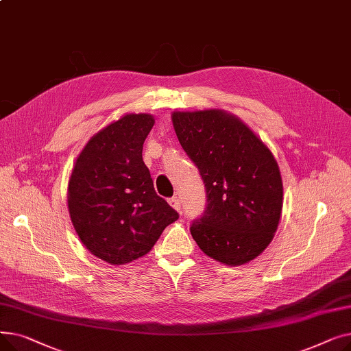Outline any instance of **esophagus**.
Instances as JSON below:
<instances>
[{
	"label": "esophagus",
	"mask_w": 351,
	"mask_h": 351,
	"mask_svg": "<svg viewBox=\"0 0 351 351\" xmlns=\"http://www.w3.org/2000/svg\"><path fill=\"white\" fill-rule=\"evenodd\" d=\"M168 202H169V205H171L175 210L180 212L182 205H180V200H179V197H178V196H172V197H169V199H168Z\"/></svg>",
	"instance_id": "1"
}]
</instances>
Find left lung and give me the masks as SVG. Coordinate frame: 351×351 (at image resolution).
Returning a JSON list of instances; mask_svg holds the SVG:
<instances>
[{"label":"left lung","instance_id":"left-lung-1","mask_svg":"<svg viewBox=\"0 0 351 351\" xmlns=\"http://www.w3.org/2000/svg\"><path fill=\"white\" fill-rule=\"evenodd\" d=\"M172 121L206 191V208L191 225L195 242L230 266L253 261L279 226L283 185L278 162L243 122L222 110L173 112Z\"/></svg>","mask_w":351,"mask_h":351}]
</instances>
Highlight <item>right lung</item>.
<instances>
[{
  "mask_svg": "<svg viewBox=\"0 0 351 351\" xmlns=\"http://www.w3.org/2000/svg\"><path fill=\"white\" fill-rule=\"evenodd\" d=\"M155 121L129 114L99 131L72 171L68 208L85 247L110 265H125L149 252L179 213L158 196L142 159Z\"/></svg>",
  "mask_w": 351,
  "mask_h": 351,
  "instance_id": "obj_1",
  "label": "right lung"
}]
</instances>
